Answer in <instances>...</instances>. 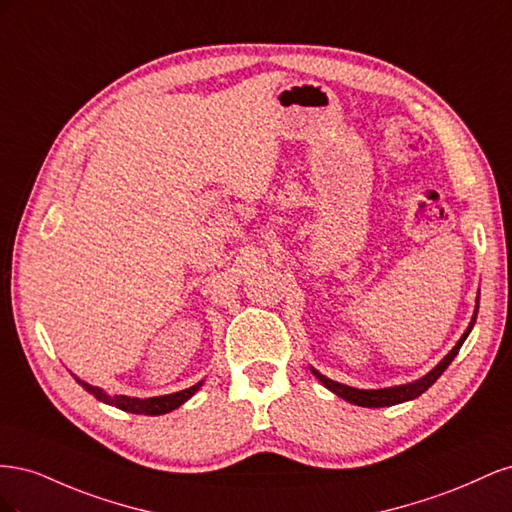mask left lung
I'll list each match as a JSON object with an SVG mask.
<instances>
[{"instance_id": "obj_1", "label": "left lung", "mask_w": 512, "mask_h": 512, "mask_svg": "<svg viewBox=\"0 0 512 512\" xmlns=\"http://www.w3.org/2000/svg\"><path fill=\"white\" fill-rule=\"evenodd\" d=\"M476 312H478V309H476ZM476 312H474V318H472V322H470V327L466 329V333L461 335L457 346H455L451 352H448V354L444 356V359L429 371L427 376H423L421 380H416V382H412V384L391 386V389H378V391H361V389H352V386H346V384L333 382V380H329L327 376L318 374L316 369H312V371H314V376H316L324 386H327L329 391H333L335 395H339L342 399L350 401V404H354V406H363V408H384V406L401 404V401H408V399H414V397H418L421 393H425V391L429 389V386L444 374V369H446L448 365H451V361L457 356L459 348L463 346V342H466V337L470 335V331H472V327H474V322H476Z\"/></svg>"}]
</instances>
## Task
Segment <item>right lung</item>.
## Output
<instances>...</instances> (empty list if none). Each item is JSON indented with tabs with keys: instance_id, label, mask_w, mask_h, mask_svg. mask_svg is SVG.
Returning <instances> with one entry per match:
<instances>
[{
	"instance_id": "right-lung-1",
	"label": "right lung",
	"mask_w": 512,
	"mask_h": 512,
	"mask_svg": "<svg viewBox=\"0 0 512 512\" xmlns=\"http://www.w3.org/2000/svg\"><path fill=\"white\" fill-rule=\"evenodd\" d=\"M85 391H89L96 399L104 401L108 406H115L123 412H132V414H147V416H158V414H166L170 410L179 408L183 401H188L198 389H200V382L190 386V389L173 393V395H162V397H147V399H138V397H126V395H106L98 386H91L87 382H81Z\"/></svg>"
}]
</instances>
